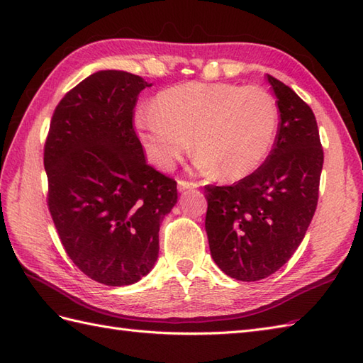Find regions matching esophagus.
I'll list each match as a JSON object with an SVG mask.
<instances>
[{
	"label": "esophagus",
	"mask_w": 363,
	"mask_h": 363,
	"mask_svg": "<svg viewBox=\"0 0 363 363\" xmlns=\"http://www.w3.org/2000/svg\"><path fill=\"white\" fill-rule=\"evenodd\" d=\"M196 187H198L196 182H189V181H179V182H177V190H179V191L196 189Z\"/></svg>",
	"instance_id": "1"
}]
</instances>
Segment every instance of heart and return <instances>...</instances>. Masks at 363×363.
<instances>
[{"label": "heart", "mask_w": 363, "mask_h": 363, "mask_svg": "<svg viewBox=\"0 0 363 363\" xmlns=\"http://www.w3.org/2000/svg\"><path fill=\"white\" fill-rule=\"evenodd\" d=\"M135 128L146 156L169 169L191 148L198 164L225 181H238L264 164L274 143L279 111L260 87L229 82H187L154 99V109L135 113Z\"/></svg>", "instance_id": "b5f03b06"}]
</instances>
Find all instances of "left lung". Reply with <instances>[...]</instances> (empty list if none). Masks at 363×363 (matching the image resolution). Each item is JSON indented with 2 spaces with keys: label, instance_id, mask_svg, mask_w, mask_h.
Wrapping results in <instances>:
<instances>
[{
  "label": "left lung",
  "instance_id": "1",
  "mask_svg": "<svg viewBox=\"0 0 363 363\" xmlns=\"http://www.w3.org/2000/svg\"><path fill=\"white\" fill-rule=\"evenodd\" d=\"M281 121L274 148L234 186H206L212 259L237 281L265 279L303 242L318 203L323 148L312 109L273 76Z\"/></svg>",
  "mask_w": 363,
  "mask_h": 363
}]
</instances>
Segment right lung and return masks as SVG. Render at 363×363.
<instances>
[{
	"instance_id": "add662e5",
	"label": "right lung",
	"mask_w": 363,
	"mask_h": 363,
	"mask_svg": "<svg viewBox=\"0 0 363 363\" xmlns=\"http://www.w3.org/2000/svg\"><path fill=\"white\" fill-rule=\"evenodd\" d=\"M140 76L101 70L60 99L45 143L48 207L68 257L99 284L148 274L176 182L146 164L133 128Z\"/></svg>"
}]
</instances>
